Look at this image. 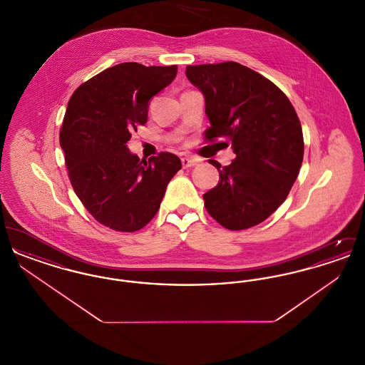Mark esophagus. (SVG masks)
Returning a JSON list of instances; mask_svg holds the SVG:
<instances>
[{
    "instance_id": "34e87169",
    "label": "esophagus",
    "mask_w": 365,
    "mask_h": 365,
    "mask_svg": "<svg viewBox=\"0 0 365 365\" xmlns=\"http://www.w3.org/2000/svg\"><path fill=\"white\" fill-rule=\"evenodd\" d=\"M197 160L195 158H191V157H183L182 158V165H183V168H191V167H194V165H197Z\"/></svg>"
}]
</instances>
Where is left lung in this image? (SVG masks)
<instances>
[{"label":"left lung","mask_w":365,"mask_h":365,"mask_svg":"<svg viewBox=\"0 0 365 365\" xmlns=\"http://www.w3.org/2000/svg\"><path fill=\"white\" fill-rule=\"evenodd\" d=\"M186 76L205 97V138L220 139L237 155L226 167L210 160L220 180L202 195L205 208L228 230L257 226L283 204L302 164L294 106L277 85L235 61L187 66Z\"/></svg>","instance_id":"obj_1"}]
</instances>
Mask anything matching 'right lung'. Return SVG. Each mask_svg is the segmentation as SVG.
Instances as JSON below:
<instances>
[{"label":"right lung","mask_w":365,"mask_h":365,"mask_svg":"<svg viewBox=\"0 0 365 365\" xmlns=\"http://www.w3.org/2000/svg\"><path fill=\"white\" fill-rule=\"evenodd\" d=\"M178 67L122 63L75 90L60 130L71 185L103 226L134 232L157 213L167 185L182 168L168 152L140 160L127 142L148 122L149 101L176 76Z\"/></svg>","instance_id":"obj_1"}]
</instances>
